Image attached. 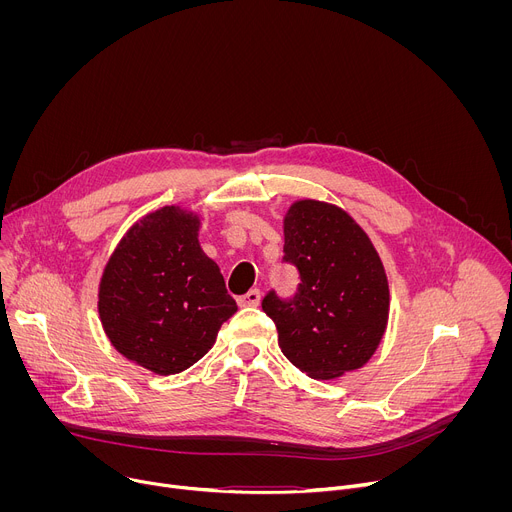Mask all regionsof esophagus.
Instances as JSON below:
<instances>
[{
  "label": "esophagus",
  "instance_id": "34e87169",
  "mask_svg": "<svg viewBox=\"0 0 512 512\" xmlns=\"http://www.w3.org/2000/svg\"><path fill=\"white\" fill-rule=\"evenodd\" d=\"M237 304H239L241 308H257V306L261 304V291H259V289L247 291L245 296H241V298L237 300Z\"/></svg>",
  "mask_w": 512,
  "mask_h": 512
}]
</instances>
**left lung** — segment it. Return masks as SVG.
Wrapping results in <instances>:
<instances>
[{
	"label": "left lung",
	"instance_id": "8db88e82",
	"mask_svg": "<svg viewBox=\"0 0 512 512\" xmlns=\"http://www.w3.org/2000/svg\"><path fill=\"white\" fill-rule=\"evenodd\" d=\"M283 261L300 271L294 300L275 291L263 312L285 358L318 381L364 367L389 322V281L364 229L340 206L302 198L283 216Z\"/></svg>",
	"mask_w": 512,
	"mask_h": 512
}]
</instances>
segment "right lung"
<instances>
[{"label": "right lung", "instance_id": "obj_1", "mask_svg": "<svg viewBox=\"0 0 512 512\" xmlns=\"http://www.w3.org/2000/svg\"><path fill=\"white\" fill-rule=\"evenodd\" d=\"M198 231L200 216L176 204L141 216L99 281L97 308L109 342L162 377L190 369L237 312Z\"/></svg>", "mask_w": 512, "mask_h": 512}]
</instances>
